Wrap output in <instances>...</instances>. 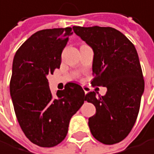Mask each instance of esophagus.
I'll return each instance as SVG.
<instances>
[{"instance_id": "obj_1", "label": "esophagus", "mask_w": 154, "mask_h": 154, "mask_svg": "<svg viewBox=\"0 0 154 154\" xmlns=\"http://www.w3.org/2000/svg\"><path fill=\"white\" fill-rule=\"evenodd\" d=\"M82 89H83V91H84L85 94H86V93H88V91H89V87H88V86H82Z\"/></svg>"}]
</instances>
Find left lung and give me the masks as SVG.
<instances>
[{
	"label": "left lung",
	"instance_id": "left-lung-1",
	"mask_svg": "<svg viewBox=\"0 0 154 154\" xmlns=\"http://www.w3.org/2000/svg\"><path fill=\"white\" fill-rule=\"evenodd\" d=\"M94 52L91 85L104 86V96L91 91L85 101L94 104L96 113L89 118L92 136L104 144L127 137L136 122L144 80L137 51L121 32L112 27H72Z\"/></svg>",
	"mask_w": 154,
	"mask_h": 154
}]
</instances>
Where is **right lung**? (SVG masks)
<instances>
[{"mask_svg": "<svg viewBox=\"0 0 154 154\" xmlns=\"http://www.w3.org/2000/svg\"><path fill=\"white\" fill-rule=\"evenodd\" d=\"M71 27L42 30L15 53L10 92L16 118L25 136L41 147H53L67 135L70 120L85 101L82 88L68 82L53 98L48 75L59 69Z\"/></svg>", "mask_w": 154, "mask_h": 154, "instance_id": "1", "label": "right lung"}]
</instances>
